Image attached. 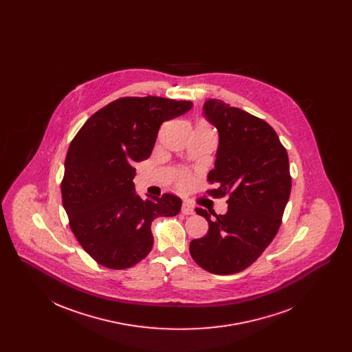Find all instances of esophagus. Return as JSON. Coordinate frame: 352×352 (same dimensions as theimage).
Segmentation results:
<instances>
[{
    "mask_svg": "<svg viewBox=\"0 0 352 352\" xmlns=\"http://www.w3.org/2000/svg\"><path fill=\"white\" fill-rule=\"evenodd\" d=\"M182 214L184 215H192L194 214V207L190 203L184 201V204H182Z\"/></svg>",
    "mask_w": 352,
    "mask_h": 352,
    "instance_id": "1",
    "label": "esophagus"
}]
</instances>
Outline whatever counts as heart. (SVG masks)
I'll return each instance as SVG.
<instances>
[{
    "mask_svg": "<svg viewBox=\"0 0 352 352\" xmlns=\"http://www.w3.org/2000/svg\"><path fill=\"white\" fill-rule=\"evenodd\" d=\"M198 126H201V128H208V125H207V124H199ZM181 179H182V181L186 179V178H184V175H182V178H181Z\"/></svg>",
    "mask_w": 352,
    "mask_h": 352,
    "instance_id": "b5f03b06",
    "label": "heart"
}]
</instances>
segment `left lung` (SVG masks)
Masks as SVG:
<instances>
[{
  "instance_id": "8db88e82",
  "label": "left lung",
  "mask_w": 352,
  "mask_h": 352,
  "mask_svg": "<svg viewBox=\"0 0 352 352\" xmlns=\"http://www.w3.org/2000/svg\"><path fill=\"white\" fill-rule=\"evenodd\" d=\"M206 118L218 129L219 146L207 181L214 198L228 195L224 215L195 208L208 221V232L190 243L194 261L214 274L248 268L277 234L290 197L289 158L274 129L261 118L210 99Z\"/></svg>"
}]
</instances>
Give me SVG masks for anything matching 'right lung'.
<instances>
[{"mask_svg":"<svg viewBox=\"0 0 352 352\" xmlns=\"http://www.w3.org/2000/svg\"><path fill=\"white\" fill-rule=\"evenodd\" d=\"M191 108V101L121 98L94 113L71 141L63 207L84 251L102 267L140 263L153 247L151 221L181 211L182 201L173 194L141 198L134 190L133 165L151 157L164 121Z\"/></svg>","mask_w":352,"mask_h":352,"instance_id":"right-lung-1","label":"right lung"}]
</instances>
